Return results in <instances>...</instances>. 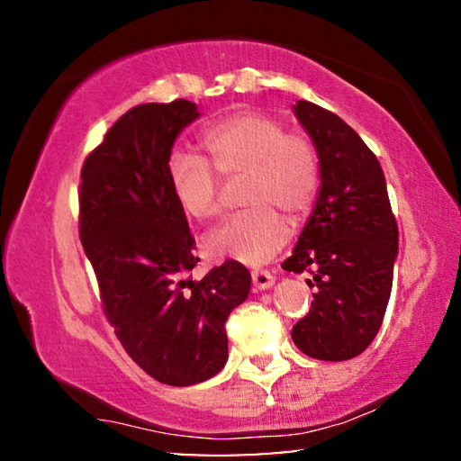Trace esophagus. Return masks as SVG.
Wrapping results in <instances>:
<instances>
[{
	"mask_svg": "<svg viewBox=\"0 0 461 461\" xmlns=\"http://www.w3.org/2000/svg\"><path fill=\"white\" fill-rule=\"evenodd\" d=\"M252 283L256 291H264V288H270L275 285V276L268 270H252Z\"/></svg>",
	"mask_w": 461,
	"mask_h": 461,
	"instance_id": "1",
	"label": "esophagus"
}]
</instances>
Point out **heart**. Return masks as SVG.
Wrapping results in <instances>:
<instances>
[{
  "label": "heart",
  "mask_w": 461,
  "mask_h": 461,
  "mask_svg": "<svg viewBox=\"0 0 461 461\" xmlns=\"http://www.w3.org/2000/svg\"><path fill=\"white\" fill-rule=\"evenodd\" d=\"M205 160L173 154L168 181L186 217L207 221L221 212V179L244 178L240 199L249 205L207 238L213 256L246 264L270 260L288 240V223L301 221L315 205L321 185V160L301 131H285L276 118L240 112L201 136Z\"/></svg>",
  "instance_id": "heart-1"
}]
</instances>
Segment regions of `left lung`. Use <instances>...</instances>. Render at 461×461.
<instances>
[{
	"mask_svg": "<svg viewBox=\"0 0 461 461\" xmlns=\"http://www.w3.org/2000/svg\"><path fill=\"white\" fill-rule=\"evenodd\" d=\"M294 115L321 160V189L303 228L288 272H311L309 313L293 327L294 346L315 360L360 356L382 325L393 288L399 225L382 167L356 130L311 101Z\"/></svg>",
	"mask_w": 461,
	"mask_h": 461,
	"instance_id": "8db88e82",
	"label": "left lung"
}]
</instances>
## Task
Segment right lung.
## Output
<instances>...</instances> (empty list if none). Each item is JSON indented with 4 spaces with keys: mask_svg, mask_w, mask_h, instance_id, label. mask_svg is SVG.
I'll list each match as a JSON object with an SVG mask.
<instances>
[{
    "mask_svg": "<svg viewBox=\"0 0 461 461\" xmlns=\"http://www.w3.org/2000/svg\"><path fill=\"white\" fill-rule=\"evenodd\" d=\"M197 118L186 99L131 107L81 168L79 238L104 313L131 360L168 386L197 384L223 368L225 321L252 285L236 260L191 276L197 246L168 162L176 136Z\"/></svg>",
    "mask_w": 461,
    "mask_h": 461,
    "instance_id": "1",
    "label": "right lung"
}]
</instances>
